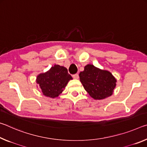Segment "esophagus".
Returning a JSON list of instances; mask_svg holds the SVG:
<instances>
[{
	"mask_svg": "<svg viewBox=\"0 0 147 147\" xmlns=\"http://www.w3.org/2000/svg\"><path fill=\"white\" fill-rule=\"evenodd\" d=\"M72 77H73L74 79H79V75H78V74H74V75L72 76Z\"/></svg>",
	"mask_w": 147,
	"mask_h": 147,
	"instance_id": "1",
	"label": "esophagus"
}]
</instances>
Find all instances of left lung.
Segmentation results:
<instances>
[{
    "mask_svg": "<svg viewBox=\"0 0 147 147\" xmlns=\"http://www.w3.org/2000/svg\"><path fill=\"white\" fill-rule=\"evenodd\" d=\"M84 88L94 100H103L113 93L117 79L108 70L101 69L92 64L86 65L79 74Z\"/></svg>",
    "mask_w": 147,
    "mask_h": 147,
    "instance_id": "left-lung-1",
    "label": "left lung"
}]
</instances>
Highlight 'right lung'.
<instances>
[{"mask_svg": "<svg viewBox=\"0 0 147 147\" xmlns=\"http://www.w3.org/2000/svg\"><path fill=\"white\" fill-rule=\"evenodd\" d=\"M71 79L66 68L55 64L46 72L38 75L36 81L43 95L55 98L61 94Z\"/></svg>", "mask_w": 147, "mask_h": 147, "instance_id": "1", "label": "right lung"}]
</instances>
